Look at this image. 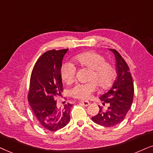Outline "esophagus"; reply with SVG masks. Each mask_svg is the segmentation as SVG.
Here are the masks:
<instances>
[{
    "mask_svg": "<svg viewBox=\"0 0 153 153\" xmlns=\"http://www.w3.org/2000/svg\"><path fill=\"white\" fill-rule=\"evenodd\" d=\"M80 103H81V104L85 105V106H86V107L90 105V103H89V101H81Z\"/></svg>",
    "mask_w": 153,
    "mask_h": 153,
    "instance_id": "34e87169",
    "label": "esophagus"
}]
</instances>
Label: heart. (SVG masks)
Here are the masks:
<instances>
[{"mask_svg":"<svg viewBox=\"0 0 153 153\" xmlns=\"http://www.w3.org/2000/svg\"><path fill=\"white\" fill-rule=\"evenodd\" d=\"M74 60L81 67H87L92 70L88 82L78 83L71 89V94L73 97L80 99H89L97 91L98 85L101 88H111L115 82L116 71L111 63L107 62L102 54L94 51H87L76 54ZM76 66L71 62H66L61 67V75L66 83H71L75 80Z\"/></svg>","mask_w":153,"mask_h":153,"instance_id":"obj_1","label":"heart"}]
</instances>
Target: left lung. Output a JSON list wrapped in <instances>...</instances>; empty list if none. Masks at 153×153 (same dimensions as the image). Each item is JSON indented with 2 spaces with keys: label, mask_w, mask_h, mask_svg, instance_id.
<instances>
[{
  "label": "left lung",
  "mask_w": 153,
  "mask_h": 153,
  "mask_svg": "<svg viewBox=\"0 0 153 153\" xmlns=\"http://www.w3.org/2000/svg\"><path fill=\"white\" fill-rule=\"evenodd\" d=\"M114 53L116 60L117 76L110 90L101 95L103 104L108 103V108L103 111L99 106V112L91 120L98 125L111 127L118 125L125 119L131 108L134 99V83L129 68L125 59L115 50L110 49Z\"/></svg>",
  "instance_id": "obj_1"
}]
</instances>
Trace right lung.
Masks as SVG:
<instances>
[{"label":"right lung","mask_w":153,"mask_h":153,"mask_svg":"<svg viewBox=\"0 0 153 153\" xmlns=\"http://www.w3.org/2000/svg\"><path fill=\"white\" fill-rule=\"evenodd\" d=\"M68 49L45 52L36 62L30 79L28 100L34 115L44 129L51 131L68 125L72 104L56 106L55 97L63 91L62 60Z\"/></svg>","instance_id":"add662e5"}]
</instances>
